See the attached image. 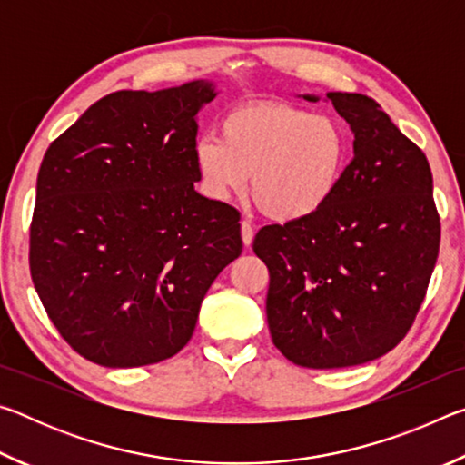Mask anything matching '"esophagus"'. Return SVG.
<instances>
[{
	"instance_id": "esophagus-1",
	"label": "esophagus",
	"mask_w": 465,
	"mask_h": 465,
	"mask_svg": "<svg viewBox=\"0 0 465 465\" xmlns=\"http://www.w3.org/2000/svg\"><path fill=\"white\" fill-rule=\"evenodd\" d=\"M252 240H254V227H252L248 219H243V222H242V242H243V246L250 248Z\"/></svg>"
}]
</instances>
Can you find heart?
Instances as JSON below:
<instances>
[{
  "label": "heart",
  "instance_id": "obj_1",
  "mask_svg": "<svg viewBox=\"0 0 465 465\" xmlns=\"http://www.w3.org/2000/svg\"><path fill=\"white\" fill-rule=\"evenodd\" d=\"M194 160L211 196L230 201L248 188L274 222H302L332 199L349 163V139L330 116L250 102L222 121V141L203 137Z\"/></svg>",
  "mask_w": 465,
  "mask_h": 465
}]
</instances>
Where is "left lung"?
<instances>
[{"instance_id": "left-lung-1", "label": "left lung", "mask_w": 465, "mask_h": 465, "mask_svg": "<svg viewBox=\"0 0 465 465\" xmlns=\"http://www.w3.org/2000/svg\"><path fill=\"white\" fill-rule=\"evenodd\" d=\"M326 96L351 124L355 155L318 213L264 225L252 246L271 277L272 342L308 369L367 363L402 341L427 295L440 240L422 149L373 98Z\"/></svg>"}]
</instances>
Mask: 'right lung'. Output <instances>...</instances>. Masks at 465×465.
<instances>
[{
	"mask_svg": "<svg viewBox=\"0 0 465 465\" xmlns=\"http://www.w3.org/2000/svg\"><path fill=\"white\" fill-rule=\"evenodd\" d=\"M204 80L100 98L53 141L36 180L30 274L84 359L141 367L191 341L211 282L242 254L240 213L194 191Z\"/></svg>",
	"mask_w": 465,
	"mask_h": 465,
	"instance_id": "obj_1",
	"label": "right lung"
}]
</instances>
